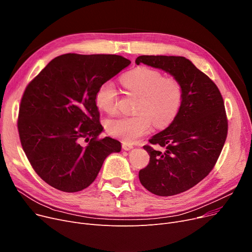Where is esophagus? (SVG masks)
<instances>
[{
    "label": "esophagus",
    "mask_w": 252,
    "mask_h": 252,
    "mask_svg": "<svg viewBox=\"0 0 252 252\" xmlns=\"http://www.w3.org/2000/svg\"><path fill=\"white\" fill-rule=\"evenodd\" d=\"M134 146L131 144H127V143H123V149L126 151H128L130 149H133Z\"/></svg>",
    "instance_id": "obj_1"
}]
</instances>
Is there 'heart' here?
<instances>
[{
	"instance_id": "heart-1",
	"label": "heart",
	"mask_w": 252,
	"mask_h": 252,
	"mask_svg": "<svg viewBox=\"0 0 252 252\" xmlns=\"http://www.w3.org/2000/svg\"><path fill=\"white\" fill-rule=\"evenodd\" d=\"M122 84L130 94L139 97L135 116H118L106 122L108 133L126 143H133L148 134L152 123L160 128L176 117L183 99L181 84L173 77L148 67H138L122 76ZM118 93L112 82L99 86L95 94L98 108L114 113L117 109Z\"/></svg>"
}]
</instances>
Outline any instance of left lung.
<instances>
[{
	"instance_id": "obj_1",
	"label": "left lung",
	"mask_w": 252,
	"mask_h": 252,
	"mask_svg": "<svg viewBox=\"0 0 252 252\" xmlns=\"http://www.w3.org/2000/svg\"><path fill=\"white\" fill-rule=\"evenodd\" d=\"M136 63L159 68L181 84L180 109L165 129L144 146L149 164L139 171L141 184L158 196H173L194 187L214 168L228 134V121L220 90L185 57L143 55Z\"/></svg>"
}]
</instances>
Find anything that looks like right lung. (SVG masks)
I'll use <instances>...</instances> for the list:
<instances>
[{
  "instance_id": "obj_1",
  "label": "right lung",
  "mask_w": 252,
  "mask_h": 252,
  "mask_svg": "<svg viewBox=\"0 0 252 252\" xmlns=\"http://www.w3.org/2000/svg\"><path fill=\"white\" fill-rule=\"evenodd\" d=\"M129 64L118 55L69 53L50 61L26 87L18 115L20 142L32 168L50 186L82 191L95 181L106 157L122 150L117 140L98 139L103 126L95 94Z\"/></svg>"
}]
</instances>
